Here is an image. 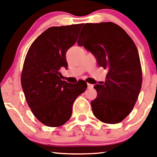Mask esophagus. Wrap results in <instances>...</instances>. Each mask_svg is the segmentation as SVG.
Returning <instances> with one entry per match:
<instances>
[{
  "label": "esophagus",
  "instance_id": "34e87169",
  "mask_svg": "<svg viewBox=\"0 0 157 157\" xmlns=\"http://www.w3.org/2000/svg\"><path fill=\"white\" fill-rule=\"evenodd\" d=\"M87 87L89 88V89H91V88L93 87V85L91 84H87Z\"/></svg>",
  "mask_w": 157,
  "mask_h": 157
}]
</instances>
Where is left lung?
Wrapping results in <instances>:
<instances>
[{"instance_id": "left-lung-1", "label": "left lung", "mask_w": 157, "mask_h": 157, "mask_svg": "<svg viewBox=\"0 0 157 157\" xmlns=\"http://www.w3.org/2000/svg\"><path fill=\"white\" fill-rule=\"evenodd\" d=\"M78 45L91 52L98 66L107 70L106 80L96 84L97 97L91 101L98 120L117 124L133 110L142 82L140 56L134 42L122 28L112 22L85 24Z\"/></svg>"}]
</instances>
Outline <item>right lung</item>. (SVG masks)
<instances>
[{"mask_svg": "<svg viewBox=\"0 0 157 157\" xmlns=\"http://www.w3.org/2000/svg\"><path fill=\"white\" fill-rule=\"evenodd\" d=\"M82 24L52 26L40 35L28 50L21 86L34 116L48 127L63 125L72 115L73 102L87 89L84 81H63L59 70L67 68L66 52L77 41Z\"/></svg>", "mask_w": 157, "mask_h": 157, "instance_id": "1", "label": "right lung"}]
</instances>
